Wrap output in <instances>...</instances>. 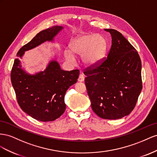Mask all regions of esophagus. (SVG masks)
Masks as SVG:
<instances>
[{
    "label": "esophagus",
    "mask_w": 157,
    "mask_h": 157,
    "mask_svg": "<svg viewBox=\"0 0 157 157\" xmlns=\"http://www.w3.org/2000/svg\"><path fill=\"white\" fill-rule=\"evenodd\" d=\"M84 79H85V76L83 74H79V78H78V82H83Z\"/></svg>",
    "instance_id": "obj_1"
}]
</instances>
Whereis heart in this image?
Returning a JSON list of instances; mask_svg holds the SVG:
<instances>
[{
  "label": "heart",
  "instance_id": "1",
  "mask_svg": "<svg viewBox=\"0 0 157 157\" xmlns=\"http://www.w3.org/2000/svg\"><path fill=\"white\" fill-rule=\"evenodd\" d=\"M106 42L99 35L84 34L79 35L70 43L71 51L76 55L83 56L82 61L88 67L96 66L103 58L106 51ZM66 59L72 62L74 55L70 52L65 54Z\"/></svg>",
  "mask_w": 157,
  "mask_h": 157
}]
</instances>
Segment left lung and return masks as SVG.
<instances>
[{"label": "left lung", "instance_id": "left-lung-1", "mask_svg": "<svg viewBox=\"0 0 157 157\" xmlns=\"http://www.w3.org/2000/svg\"><path fill=\"white\" fill-rule=\"evenodd\" d=\"M112 37L107 57L84 74L91 108L107 120L122 118L135 108L142 89L141 61L132 44L119 31L105 29Z\"/></svg>", "mask_w": 157, "mask_h": 157}]
</instances>
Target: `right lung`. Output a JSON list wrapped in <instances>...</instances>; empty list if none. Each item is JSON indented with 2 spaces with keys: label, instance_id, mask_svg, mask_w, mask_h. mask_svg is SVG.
Instances as JSON below:
<instances>
[{
  "label": "right lung",
  "instance_id": "1",
  "mask_svg": "<svg viewBox=\"0 0 157 157\" xmlns=\"http://www.w3.org/2000/svg\"><path fill=\"white\" fill-rule=\"evenodd\" d=\"M62 29L63 27L56 25L40 31L20 49L17 57L21 58L25 51L44 42L53 41ZM21 67L20 61L16 59L11 71V82L20 108L41 122H51L59 118L66 109L65 93L77 82L79 70H62L56 60L49 62L44 71L35 75L27 74Z\"/></svg>",
  "mask_w": 157,
  "mask_h": 157
}]
</instances>
